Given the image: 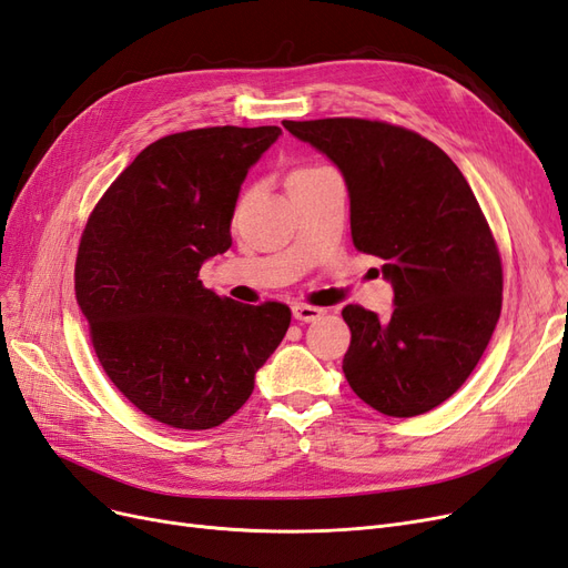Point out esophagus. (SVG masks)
<instances>
[{
  "label": "esophagus",
  "instance_id": "34e87169",
  "mask_svg": "<svg viewBox=\"0 0 568 568\" xmlns=\"http://www.w3.org/2000/svg\"><path fill=\"white\" fill-rule=\"evenodd\" d=\"M294 317L298 322H317L322 315H324V307H315V305H305V303H296L294 307Z\"/></svg>",
  "mask_w": 568,
  "mask_h": 568
}]
</instances>
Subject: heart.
Masks as SVG:
<instances>
[{
  "mask_svg": "<svg viewBox=\"0 0 568 568\" xmlns=\"http://www.w3.org/2000/svg\"><path fill=\"white\" fill-rule=\"evenodd\" d=\"M315 170H322V168H298L291 175H307V173H315Z\"/></svg>",
  "mask_w": 568,
  "mask_h": 568,
  "instance_id": "1",
  "label": "heart"
}]
</instances>
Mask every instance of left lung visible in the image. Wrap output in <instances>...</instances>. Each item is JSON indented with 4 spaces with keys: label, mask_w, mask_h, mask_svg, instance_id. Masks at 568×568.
<instances>
[{
    "label": "left lung",
    "mask_w": 568,
    "mask_h": 568,
    "mask_svg": "<svg viewBox=\"0 0 568 568\" xmlns=\"http://www.w3.org/2000/svg\"><path fill=\"white\" fill-rule=\"evenodd\" d=\"M348 186L357 251L382 257L388 320L343 307V374L388 417L438 407L478 365L503 311V263L480 205L448 153L422 134L363 118L284 120Z\"/></svg>",
    "instance_id": "1"
}]
</instances>
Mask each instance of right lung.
Segmentation results:
<instances>
[{
    "mask_svg": "<svg viewBox=\"0 0 568 568\" xmlns=\"http://www.w3.org/2000/svg\"><path fill=\"white\" fill-rule=\"evenodd\" d=\"M277 125L203 128L149 144L82 232L75 296L109 379L144 415L186 432L220 426L253 393L291 311L217 296L199 280L232 246L234 205Z\"/></svg>",
    "mask_w": 568,
    "mask_h": 568,
    "instance_id": "right-lung-1",
    "label": "right lung"
}]
</instances>
